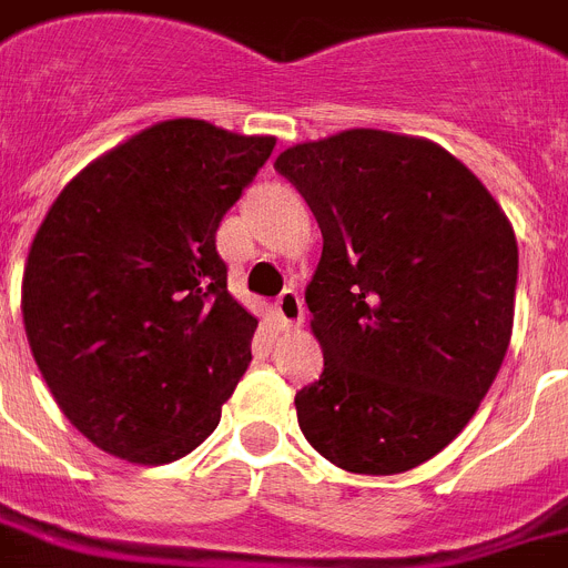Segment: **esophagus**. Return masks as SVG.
Wrapping results in <instances>:
<instances>
[{"label": "esophagus", "mask_w": 568, "mask_h": 568, "mask_svg": "<svg viewBox=\"0 0 568 568\" xmlns=\"http://www.w3.org/2000/svg\"><path fill=\"white\" fill-rule=\"evenodd\" d=\"M274 312H276V317H280V323H283L285 328L300 326V323H303V317H306V306H303V297H300L294 288H285V292L276 297Z\"/></svg>", "instance_id": "34e87169"}]
</instances>
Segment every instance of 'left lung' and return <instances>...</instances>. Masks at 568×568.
I'll use <instances>...</instances> for the list:
<instances>
[{"label": "left lung", "instance_id": "8db88e82", "mask_svg": "<svg viewBox=\"0 0 568 568\" xmlns=\"http://www.w3.org/2000/svg\"><path fill=\"white\" fill-rule=\"evenodd\" d=\"M274 166L323 233L306 288L323 375L294 398L300 430L352 474L418 468L465 430L508 352L511 222L427 138L346 130Z\"/></svg>", "mask_w": 568, "mask_h": 568}]
</instances>
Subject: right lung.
Segmentation results:
<instances>
[{
	"mask_svg": "<svg viewBox=\"0 0 568 568\" xmlns=\"http://www.w3.org/2000/svg\"><path fill=\"white\" fill-rule=\"evenodd\" d=\"M274 144L161 121L83 166L42 219L26 335L63 416L100 450L166 465L216 430L256 332L227 292L216 231Z\"/></svg>",
	"mask_w": 568,
	"mask_h": 568,
	"instance_id": "obj_1",
	"label": "right lung"
}]
</instances>
